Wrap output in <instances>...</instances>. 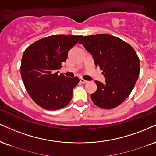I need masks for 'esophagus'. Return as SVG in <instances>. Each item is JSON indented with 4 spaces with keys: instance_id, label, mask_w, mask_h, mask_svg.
I'll return each mask as SVG.
<instances>
[{
    "instance_id": "1",
    "label": "esophagus",
    "mask_w": 156,
    "mask_h": 156,
    "mask_svg": "<svg viewBox=\"0 0 156 156\" xmlns=\"http://www.w3.org/2000/svg\"><path fill=\"white\" fill-rule=\"evenodd\" d=\"M80 82L81 83H86L88 81H87V80L83 79V78H80Z\"/></svg>"
}]
</instances>
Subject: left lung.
Returning a JSON list of instances; mask_svg holds the SVG:
<instances>
[{
  "label": "left lung",
  "mask_w": 156,
  "mask_h": 156,
  "mask_svg": "<svg viewBox=\"0 0 156 156\" xmlns=\"http://www.w3.org/2000/svg\"><path fill=\"white\" fill-rule=\"evenodd\" d=\"M92 56L104 76V83L95 80L97 89L91 94L94 104L103 109L115 108L134 89L140 75V59L132 46L108 34L83 36L79 42Z\"/></svg>",
  "instance_id": "obj_1"
}]
</instances>
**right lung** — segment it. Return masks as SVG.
Listing matches in <instances>:
<instances>
[{
    "label": "right lung",
    "mask_w": 156,
    "mask_h": 156,
    "mask_svg": "<svg viewBox=\"0 0 156 156\" xmlns=\"http://www.w3.org/2000/svg\"><path fill=\"white\" fill-rule=\"evenodd\" d=\"M80 35H51L33 43L24 51L20 71L27 93L41 108L59 110L69 104L78 77L59 74L68 51Z\"/></svg>",
    "instance_id": "1"
}]
</instances>
